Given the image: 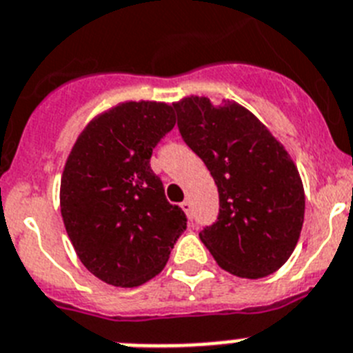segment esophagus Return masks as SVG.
<instances>
[{
    "label": "esophagus",
    "instance_id": "1",
    "mask_svg": "<svg viewBox=\"0 0 353 353\" xmlns=\"http://www.w3.org/2000/svg\"><path fill=\"white\" fill-rule=\"evenodd\" d=\"M181 208H183V210H185V213L188 214L190 219H192V202H190L188 199H186L185 202H181Z\"/></svg>",
    "mask_w": 353,
    "mask_h": 353
}]
</instances>
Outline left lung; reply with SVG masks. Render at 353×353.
Here are the masks:
<instances>
[{
    "instance_id": "obj_1",
    "label": "left lung",
    "mask_w": 353,
    "mask_h": 353,
    "mask_svg": "<svg viewBox=\"0 0 353 353\" xmlns=\"http://www.w3.org/2000/svg\"><path fill=\"white\" fill-rule=\"evenodd\" d=\"M174 108L181 137L219 188V216L201 231L202 243L232 275L259 279L277 272L304 223V186L295 163L240 104L214 106L192 96Z\"/></svg>"
}]
</instances>
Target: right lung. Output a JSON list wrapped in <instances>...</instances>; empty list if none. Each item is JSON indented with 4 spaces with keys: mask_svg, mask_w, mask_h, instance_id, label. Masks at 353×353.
I'll use <instances>...</instances> for the list:
<instances>
[{
    "mask_svg": "<svg viewBox=\"0 0 353 353\" xmlns=\"http://www.w3.org/2000/svg\"><path fill=\"white\" fill-rule=\"evenodd\" d=\"M174 106L122 103L76 140L63 168L60 208L85 268L106 284L134 288L158 275L186 231L185 211L165 197L152 149L176 124Z\"/></svg>",
    "mask_w": 353,
    "mask_h": 353,
    "instance_id": "add662e5",
    "label": "right lung"
}]
</instances>
